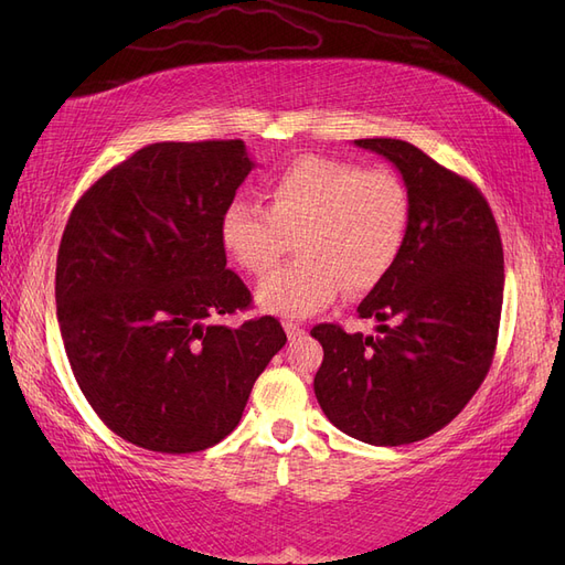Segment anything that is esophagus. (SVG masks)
Returning a JSON list of instances; mask_svg holds the SVG:
<instances>
[{
    "label": "esophagus",
    "mask_w": 565,
    "mask_h": 565,
    "mask_svg": "<svg viewBox=\"0 0 565 565\" xmlns=\"http://www.w3.org/2000/svg\"><path fill=\"white\" fill-rule=\"evenodd\" d=\"M282 328H285L287 337H289V339H292V341L306 334V330L301 328V324H299V322H292V320H285V322H282Z\"/></svg>",
    "instance_id": "esophagus-1"
}]
</instances>
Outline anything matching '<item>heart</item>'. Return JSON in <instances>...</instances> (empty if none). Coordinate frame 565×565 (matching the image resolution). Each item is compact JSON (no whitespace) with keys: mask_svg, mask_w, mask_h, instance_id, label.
Segmentation results:
<instances>
[{"mask_svg":"<svg viewBox=\"0 0 565 565\" xmlns=\"http://www.w3.org/2000/svg\"><path fill=\"white\" fill-rule=\"evenodd\" d=\"M268 207L235 198L221 214V243L237 266L262 276L256 299L270 313L311 316L341 292L377 287L396 266L409 226L407 188L386 167L303 156L266 185Z\"/></svg>","mask_w":565,"mask_h":565,"instance_id":"obj_1","label":"heart"}]
</instances>
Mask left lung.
I'll list each match as a JSON object with an SVG mask.
<instances>
[{"instance_id":"1","label":"left lung","mask_w":565,"mask_h":565,"mask_svg":"<svg viewBox=\"0 0 565 565\" xmlns=\"http://www.w3.org/2000/svg\"><path fill=\"white\" fill-rule=\"evenodd\" d=\"M401 172L409 226L396 266L358 306L377 337L334 322L322 344L316 398L328 419L370 446H405L450 424L483 384L498 347L504 254L478 188L398 139H358Z\"/></svg>"}]
</instances>
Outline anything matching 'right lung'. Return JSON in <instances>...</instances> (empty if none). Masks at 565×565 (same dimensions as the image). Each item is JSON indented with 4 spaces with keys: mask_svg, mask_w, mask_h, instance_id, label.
<instances>
[{
    "mask_svg": "<svg viewBox=\"0 0 565 565\" xmlns=\"http://www.w3.org/2000/svg\"><path fill=\"white\" fill-rule=\"evenodd\" d=\"M252 167L241 139L150 143L100 177L67 218L56 259L67 361L94 413L134 446H216L285 347L273 316L241 328L216 320L252 303L218 233Z\"/></svg>",
    "mask_w": 565,
    "mask_h": 565,
    "instance_id": "1",
    "label": "right lung"
}]
</instances>
